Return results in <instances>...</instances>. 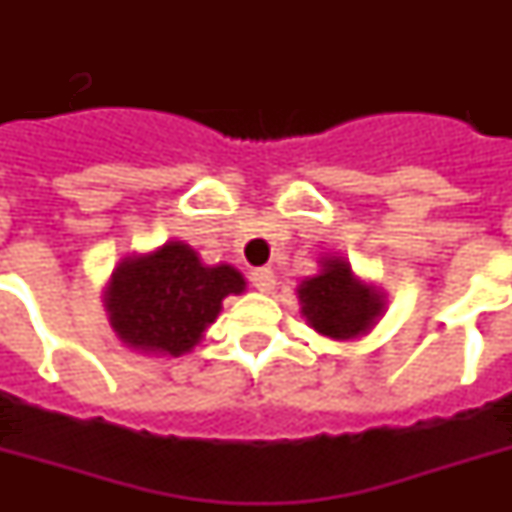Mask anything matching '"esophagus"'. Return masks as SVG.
Masks as SVG:
<instances>
[{"label":"esophagus","mask_w":512,"mask_h":512,"mask_svg":"<svg viewBox=\"0 0 512 512\" xmlns=\"http://www.w3.org/2000/svg\"><path fill=\"white\" fill-rule=\"evenodd\" d=\"M249 279H252V287H255L257 292H271V289L276 287V273H273L271 268H255Z\"/></svg>","instance_id":"obj_1"}]
</instances>
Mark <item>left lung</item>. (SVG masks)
I'll return each instance as SVG.
<instances>
[{"label": "left lung", "instance_id": "obj_1", "mask_svg": "<svg viewBox=\"0 0 512 512\" xmlns=\"http://www.w3.org/2000/svg\"><path fill=\"white\" fill-rule=\"evenodd\" d=\"M300 313L319 335L332 340H358L385 313L380 289L356 279L345 257H321V271L297 287Z\"/></svg>", "mask_w": 512, "mask_h": 512}]
</instances>
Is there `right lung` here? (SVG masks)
Wrapping results in <instances>:
<instances>
[{"mask_svg":"<svg viewBox=\"0 0 512 512\" xmlns=\"http://www.w3.org/2000/svg\"><path fill=\"white\" fill-rule=\"evenodd\" d=\"M247 281L233 265H204L183 241H167L146 255H127L103 292L116 337L140 353L183 356L199 345L228 295Z\"/></svg>","mask_w":512,"mask_h":512,"instance_id":"right-lung-1","label":"right lung"}]
</instances>
